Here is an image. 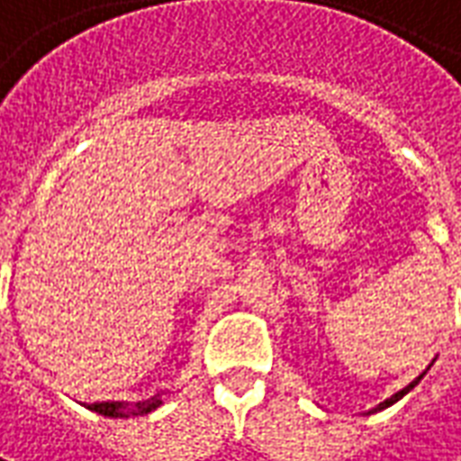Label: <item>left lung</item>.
I'll list each match as a JSON object with an SVG mask.
<instances>
[{"mask_svg":"<svg viewBox=\"0 0 461 461\" xmlns=\"http://www.w3.org/2000/svg\"><path fill=\"white\" fill-rule=\"evenodd\" d=\"M424 374H427V371H424ZM424 374H421V376H424ZM421 376H417V379H414V382L409 384V386H404V389H402V392H396L394 396H389V399H386V402H382V404H379V406H374V409H371L369 414H376V411H382V409H386V406L396 404V402H399V399H402V396L409 394V392H411V389H414V386H417V384L421 382Z\"/></svg>","mask_w":461,"mask_h":461,"instance_id":"left-lung-1","label":"left lung"}]
</instances>
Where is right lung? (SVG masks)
<instances>
[{"instance_id": "obj_1", "label": "right lung", "mask_w": 461, "mask_h": 461, "mask_svg": "<svg viewBox=\"0 0 461 461\" xmlns=\"http://www.w3.org/2000/svg\"><path fill=\"white\" fill-rule=\"evenodd\" d=\"M163 404L160 396H152L148 402H138V404H128V402H100V404H90V411H97L103 417H138V414H150L152 409Z\"/></svg>"}]
</instances>
